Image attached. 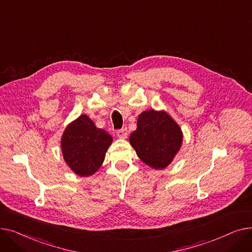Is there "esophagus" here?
Instances as JSON below:
<instances>
[{
	"instance_id": "1",
	"label": "esophagus",
	"mask_w": 252,
	"mask_h": 252,
	"mask_svg": "<svg viewBox=\"0 0 252 252\" xmlns=\"http://www.w3.org/2000/svg\"><path fill=\"white\" fill-rule=\"evenodd\" d=\"M116 136L119 139H126L127 137V129L126 128H122V129H118L116 131Z\"/></svg>"
}]
</instances>
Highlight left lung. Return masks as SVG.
<instances>
[{
  "instance_id": "1",
  "label": "left lung",
  "mask_w": 252,
  "mask_h": 252,
  "mask_svg": "<svg viewBox=\"0 0 252 252\" xmlns=\"http://www.w3.org/2000/svg\"><path fill=\"white\" fill-rule=\"evenodd\" d=\"M183 133L165 111L154 109L142 112L137 129L129 136V143L140 159L155 169L165 168L181 148Z\"/></svg>"
}]
</instances>
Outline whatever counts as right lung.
<instances>
[{
  "mask_svg": "<svg viewBox=\"0 0 252 252\" xmlns=\"http://www.w3.org/2000/svg\"><path fill=\"white\" fill-rule=\"evenodd\" d=\"M111 143L112 137L83 114L65 128L61 149L65 162L73 173L89 177L99 169Z\"/></svg>",
  "mask_w": 252,
  "mask_h": 252,
  "instance_id": "obj_1",
  "label": "right lung"
}]
</instances>
